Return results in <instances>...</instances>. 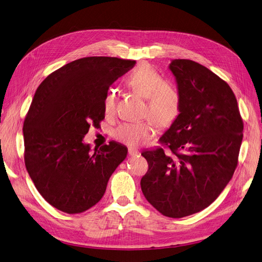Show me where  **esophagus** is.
<instances>
[{"label": "esophagus", "instance_id": "34e87169", "mask_svg": "<svg viewBox=\"0 0 262 262\" xmlns=\"http://www.w3.org/2000/svg\"><path fill=\"white\" fill-rule=\"evenodd\" d=\"M128 152H129L130 156H136V155L140 154L139 150H136V149H134V148H130L129 150H128Z\"/></svg>", "mask_w": 262, "mask_h": 262}]
</instances>
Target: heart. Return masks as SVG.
<instances>
[{
	"instance_id": "1",
	"label": "heart",
	"mask_w": 262,
	"mask_h": 262,
	"mask_svg": "<svg viewBox=\"0 0 262 262\" xmlns=\"http://www.w3.org/2000/svg\"><path fill=\"white\" fill-rule=\"evenodd\" d=\"M129 89L146 99L144 114L149 118L142 122H124L115 130V138L124 145L136 147L145 144L157 132V126L168 128L180 114L181 98L175 86L147 64L134 69L126 79ZM117 96L114 90L106 93L103 111L106 116L116 112Z\"/></svg>"
}]
</instances>
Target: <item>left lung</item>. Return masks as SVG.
I'll use <instances>...</instances> for the list:
<instances>
[{
	"instance_id": "1",
	"label": "left lung",
	"mask_w": 262,
	"mask_h": 262,
	"mask_svg": "<svg viewBox=\"0 0 262 262\" xmlns=\"http://www.w3.org/2000/svg\"><path fill=\"white\" fill-rule=\"evenodd\" d=\"M168 69L180 114L160 138L168 151H143L149 169L141 188L159 212L180 219L210 206L232 178L243 121L233 92L215 73L190 59H172Z\"/></svg>"
}]
</instances>
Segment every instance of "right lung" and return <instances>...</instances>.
I'll use <instances>...</instances> for the list:
<instances>
[{"label":"right lung","mask_w":262,"mask_h":262,"mask_svg":"<svg viewBox=\"0 0 262 262\" xmlns=\"http://www.w3.org/2000/svg\"><path fill=\"white\" fill-rule=\"evenodd\" d=\"M134 65L117 57L80 58L48 76L34 95L23 124L24 161L40 195L63 212L95 206L127 158L124 145L112 141L92 151L84 136L104 119L108 87Z\"/></svg>","instance_id":"1"}]
</instances>
